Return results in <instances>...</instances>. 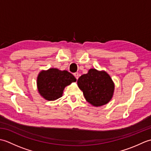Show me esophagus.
<instances>
[{
    "label": "esophagus",
    "instance_id": "34e87169",
    "mask_svg": "<svg viewBox=\"0 0 151 151\" xmlns=\"http://www.w3.org/2000/svg\"><path fill=\"white\" fill-rule=\"evenodd\" d=\"M74 76H75V78L78 80V78H79L80 75L78 74V73H74Z\"/></svg>",
    "mask_w": 151,
    "mask_h": 151
}]
</instances>
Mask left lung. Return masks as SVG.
Segmentation results:
<instances>
[{
	"label": "left lung",
	"mask_w": 151,
	"mask_h": 151,
	"mask_svg": "<svg viewBox=\"0 0 151 151\" xmlns=\"http://www.w3.org/2000/svg\"><path fill=\"white\" fill-rule=\"evenodd\" d=\"M77 84L86 100L94 106L108 103L113 97L114 83L104 70L89 69L87 74L82 75L78 79Z\"/></svg>",
	"instance_id": "8db88e82"
}]
</instances>
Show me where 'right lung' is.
<instances>
[{"mask_svg": "<svg viewBox=\"0 0 151 151\" xmlns=\"http://www.w3.org/2000/svg\"><path fill=\"white\" fill-rule=\"evenodd\" d=\"M76 81L75 76L67 70L50 68L39 73L37 78V89L45 99L55 101L62 97L67 86Z\"/></svg>", "mask_w": 151, "mask_h": 151, "instance_id": "add662e5", "label": "right lung"}]
</instances>
